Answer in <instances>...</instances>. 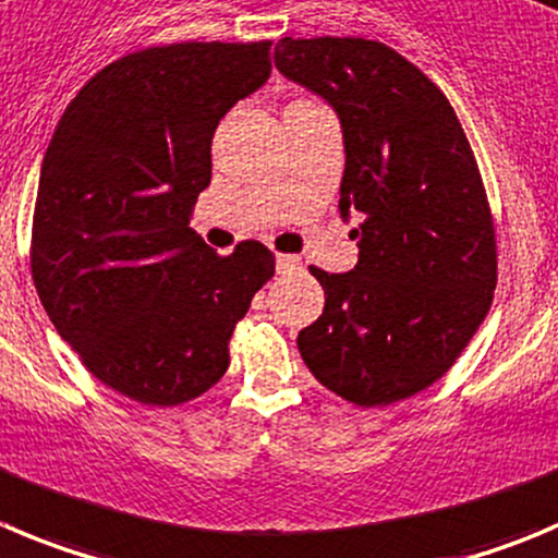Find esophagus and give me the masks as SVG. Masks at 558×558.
Segmentation results:
<instances>
[{
  "instance_id": "obj_1",
  "label": "esophagus",
  "mask_w": 558,
  "mask_h": 558,
  "mask_svg": "<svg viewBox=\"0 0 558 558\" xmlns=\"http://www.w3.org/2000/svg\"><path fill=\"white\" fill-rule=\"evenodd\" d=\"M275 264H278L280 275H294V272H300V269H303V262H300L296 255H289V253H278Z\"/></svg>"
}]
</instances>
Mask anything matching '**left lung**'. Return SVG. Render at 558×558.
I'll use <instances>...</instances> for the list:
<instances>
[{"label": "left lung", "mask_w": 558, "mask_h": 558, "mask_svg": "<svg viewBox=\"0 0 558 558\" xmlns=\"http://www.w3.org/2000/svg\"><path fill=\"white\" fill-rule=\"evenodd\" d=\"M275 65L338 112V206L361 215L355 269L311 267L325 311L300 355L347 402H402L454 366L493 303L496 228L471 143L440 87L379 40L283 38Z\"/></svg>", "instance_id": "1"}]
</instances>
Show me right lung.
Here are the masks:
<instances>
[{"label": "right lung", "instance_id": "add662e5", "mask_svg": "<svg viewBox=\"0 0 558 558\" xmlns=\"http://www.w3.org/2000/svg\"><path fill=\"white\" fill-rule=\"evenodd\" d=\"M272 40L150 46L65 107L40 168L33 280L51 325L107 388L150 408L206 393L275 275L262 242L217 255L190 228L211 137L269 80Z\"/></svg>", "mask_w": 558, "mask_h": 558}]
</instances>
